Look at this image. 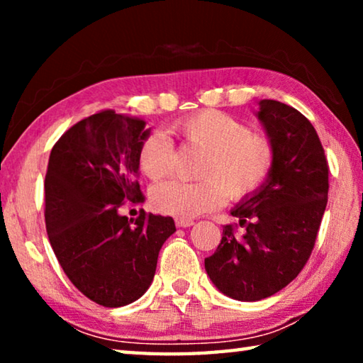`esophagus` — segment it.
Returning <instances> with one entry per match:
<instances>
[{"mask_svg":"<svg viewBox=\"0 0 363 363\" xmlns=\"http://www.w3.org/2000/svg\"><path fill=\"white\" fill-rule=\"evenodd\" d=\"M195 223L192 219H176V225L177 227H184V229H186V227H190V225H194Z\"/></svg>","mask_w":363,"mask_h":363,"instance_id":"esophagus-1","label":"esophagus"}]
</instances>
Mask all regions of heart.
Instances as JSON below:
<instances>
[{
	"label": "heart",
	"instance_id": "b5f03b06",
	"mask_svg": "<svg viewBox=\"0 0 363 363\" xmlns=\"http://www.w3.org/2000/svg\"><path fill=\"white\" fill-rule=\"evenodd\" d=\"M168 134L205 150L196 173L200 181H168L150 194L157 211L179 219L216 210L225 196L235 201L248 199L261 189L275 164V144L267 134L251 131L247 123L219 110L177 120ZM173 158V140L164 133H150L139 145V169L150 181L167 177Z\"/></svg>",
	"mask_w": 363,
	"mask_h": 363
}]
</instances>
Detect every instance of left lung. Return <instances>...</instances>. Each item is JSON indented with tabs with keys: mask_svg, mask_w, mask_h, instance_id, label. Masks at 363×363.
I'll use <instances>...</instances> for the list:
<instances>
[{
	"mask_svg": "<svg viewBox=\"0 0 363 363\" xmlns=\"http://www.w3.org/2000/svg\"><path fill=\"white\" fill-rule=\"evenodd\" d=\"M256 116L275 144L272 173L230 211L245 232L224 225L218 250L205 259L213 284L237 301L269 298L298 277L328 200V163L311 121L272 99L259 102Z\"/></svg>",
	"mask_w": 363,
	"mask_h": 363,
	"instance_id": "left-lung-1",
	"label": "left lung"
}]
</instances>
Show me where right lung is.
Returning a JSON list of instances; mask_svg holds the SVG:
<instances>
[{
  "label": "right lung",
  "instance_id": "right-lung-1",
  "mask_svg": "<svg viewBox=\"0 0 363 363\" xmlns=\"http://www.w3.org/2000/svg\"><path fill=\"white\" fill-rule=\"evenodd\" d=\"M145 121L104 110L78 121L52 147L45 179L49 243L67 277L104 307L131 304L149 290L173 218L120 214L143 203L138 150Z\"/></svg>",
  "mask_w": 363,
  "mask_h": 363
}]
</instances>
